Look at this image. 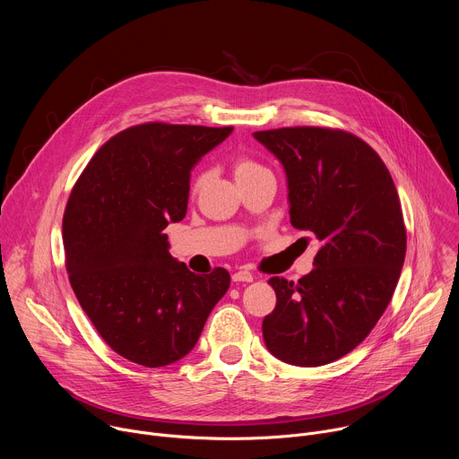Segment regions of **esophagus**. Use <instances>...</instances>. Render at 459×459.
Returning a JSON list of instances; mask_svg holds the SVG:
<instances>
[{"label": "esophagus", "mask_w": 459, "mask_h": 459, "mask_svg": "<svg viewBox=\"0 0 459 459\" xmlns=\"http://www.w3.org/2000/svg\"><path fill=\"white\" fill-rule=\"evenodd\" d=\"M232 280L236 281V283H250V281H254V276L250 274V273H247V271H238V273H234L232 274Z\"/></svg>", "instance_id": "1"}]
</instances>
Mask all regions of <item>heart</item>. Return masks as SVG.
<instances>
[{
  "mask_svg": "<svg viewBox=\"0 0 459 459\" xmlns=\"http://www.w3.org/2000/svg\"><path fill=\"white\" fill-rule=\"evenodd\" d=\"M259 170H264V167H261L259 163H255L254 160L247 158V156H239L236 158L234 161V178L236 179H241V178H248Z\"/></svg>",
  "mask_w": 459,
  "mask_h": 459,
  "instance_id": "obj_1",
  "label": "heart"
}]
</instances>
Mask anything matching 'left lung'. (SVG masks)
Segmentation results:
<instances>
[{"instance_id": "8db88e82", "label": "left lung", "mask_w": 459, "mask_h": 459, "mask_svg": "<svg viewBox=\"0 0 459 459\" xmlns=\"http://www.w3.org/2000/svg\"><path fill=\"white\" fill-rule=\"evenodd\" d=\"M283 165L294 229L319 241L314 267L271 278L276 308L264 340L278 359L319 367L356 349L398 285L407 250L398 190L381 158L354 134L287 126L252 134Z\"/></svg>"}]
</instances>
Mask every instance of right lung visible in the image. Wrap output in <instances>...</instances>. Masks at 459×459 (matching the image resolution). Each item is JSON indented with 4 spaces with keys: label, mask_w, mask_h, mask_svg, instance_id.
<instances>
[{
    "label": "right lung",
    "mask_w": 459,
    "mask_h": 459,
    "mask_svg": "<svg viewBox=\"0 0 459 459\" xmlns=\"http://www.w3.org/2000/svg\"><path fill=\"white\" fill-rule=\"evenodd\" d=\"M232 126L143 123L110 138L76 181L63 216L73 290L107 345L143 367L185 358L230 276L194 274L163 229L186 214L190 172Z\"/></svg>",
    "instance_id": "1"
}]
</instances>
